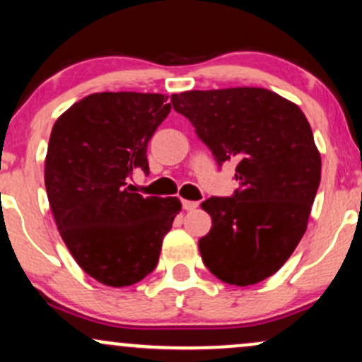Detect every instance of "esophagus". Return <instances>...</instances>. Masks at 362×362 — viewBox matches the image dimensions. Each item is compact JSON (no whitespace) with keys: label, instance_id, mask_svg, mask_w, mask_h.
<instances>
[{"label":"esophagus","instance_id":"34e87169","mask_svg":"<svg viewBox=\"0 0 362 362\" xmlns=\"http://www.w3.org/2000/svg\"><path fill=\"white\" fill-rule=\"evenodd\" d=\"M182 207H184L185 211H194L195 207H199V202H195V201H185V199H182Z\"/></svg>","mask_w":362,"mask_h":362}]
</instances>
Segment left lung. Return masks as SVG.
I'll list each match as a JSON object with an SVG mask.
<instances>
[{"label":"left lung","mask_w":362,"mask_h":362,"mask_svg":"<svg viewBox=\"0 0 362 362\" xmlns=\"http://www.w3.org/2000/svg\"><path fill=\"white\" fill-rule=\"evenodd\" d=\"M221 167L235 161L240 187L202 209L213 228L199 240L202 262L226 284L250 286L276 274L306 231L322 160L305 114L265 88L192 90L172 95Z\"/></svg>","instance_id":"obj_1"}]
</instances>
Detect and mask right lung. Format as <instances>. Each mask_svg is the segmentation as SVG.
I'll return each instance as SVG.
<instances>
[{
	"label": "right lung",
	"instance_id": "1",
	"mask_svg": "<svg viewBox=\"0 0 362 362\" xmlns=\"http://www.w3.org/2000/svg\"><path fill=\"white\" fill-rule=\"evenodd\" d=\"M160 93L103 91L73 103L54 124L45 190L61 238L78 265L112 288L155 271L177 197H143L129 178L148 175L146 148L170 114Z\"/></svg>",
	"mask_w": 362,
	"mask_h": 362
}]
</instances>
